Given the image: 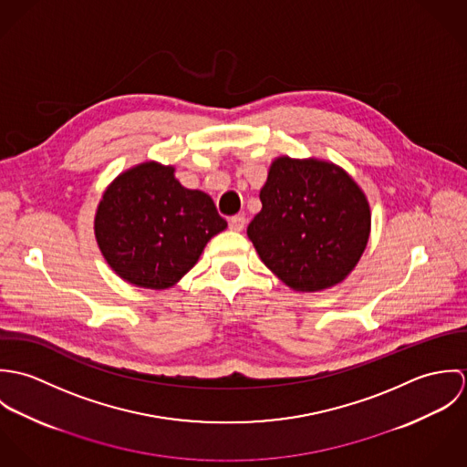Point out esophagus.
<instances>
[{
    "mask_svg": "<svg viewBox=\"0 0 467 467\" xmlns=\"http://www.w3.org/2000/svg\"><path fill=\"white\" fill-rule=\"evenodd\" d=\"M228 224H230V228H232L234 232H243L244 226H246V219H244L243 215H234V217H230Z\"/></svg>",
    "mask_w": 467,
    "mask_h": 467,
    "instance_id": "obj_1",
    "label": "esophagus"
}]
</instances>
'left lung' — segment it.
I'll use <instances>...</instances> for the list:
<instances>
[{
  "label": "left lung",
  "mask_w": 467,
  "mask_h": 467,
  "mask_svg": "<svg viewBox=\"0 0 467 467\" xmlns=\"http://www.w3.org/2000/svg\"><path fill=\"white\" fill-rule=\"evenodd\" d=\"M248 224L261 261L285 285L317 293L343 282L370 237V204L333 161L278 156Z\"/></svg>",
  "instance_id": "obj_1"
}]
</instances>
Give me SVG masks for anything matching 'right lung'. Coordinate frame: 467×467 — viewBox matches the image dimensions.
I'll return each mask as SVG.
<instances>
[{
	"mask_svg": "<svg viewBox=\"0 0 467 467\" xmlns=\"http://www.w3.org/2000/svg\"><path fill=\"white\" fill-rule=\"evenodd\" d=\"M212 198L185 189L172 165L143 161L119 174L95 212V239L109 267L143 289H167L226 228Z\"/></svg>",
	"mask_w": 467,
	"mask_h": 467,
	"instance_id": "right-lung-1",
	"label": "right lung"
}]
</instances>
